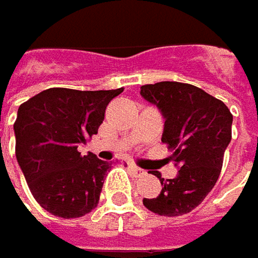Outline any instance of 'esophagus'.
<instances>
[{
	"mask_svg": "<svg viewBox=\"0 0 258 258\" xmlns=\"http://www.w3.org/2000/svg\"><path fill=\"white\" fill-rule=\"evenodd\" d=\"M129 169L132 170V173L137 176V177H141V176L145 175V170L139 169V167H137V166H134V164H129Z\"/></svg>",
	"mask_w": 258,
	"mask_h": 258,
	"instance_id": "34e87169",
	"label": "esophagus"
}]
</instances>
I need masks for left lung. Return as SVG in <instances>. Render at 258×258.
Returning <instances> with one entry per match:
<instances>
[{"label":"left lung","instance_id":"obj_1","mask_svg":"<svg viewBox=\"0 0 258 258\" xmlns=\"http://www.w3.org/2000/svg\"><path fill=\"white\" fill-rule=\"evenodd\" d=\"M144 100L154 104L164 119L161 141L169 145L179 169L173 179H161V192L144 198V206L160 216L192 212L219 179L232 138L229 108L189 83L158 82L141 86Z\"/></svg>","mask_w":258,"mask_h":258}]
</instances>
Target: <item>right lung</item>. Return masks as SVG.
<instances>
[{
	"label": "right lung",
	"mask_w": 258,
	"mask_h": 258,
	"mask_svg": "<svg viewBox=\"0 0 258 258\" xmlns=\"http://www.w3.org/2000/svg\"><path fill=\"white\" fill-rule=\"evenodd\" d=\"M121 92L49 88L19 107L17 163L48 213L75 219L97 207L111 163L92 153L82 156L78 148L98 134L108 102Z\"/></svg>",
	"instance_id": "add662e5"
}]
</instances>
